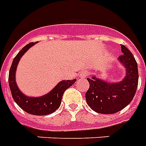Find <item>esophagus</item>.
I'll return each mask as SVG.
<instances>
[{
    "label": "esophagus",
    "mask_w": 146,
    "mask_h": 146,
    "mask_svg": "<svg viewBox=\"0 0 146 146\" xmlns=\"http://www.w3.org/2000/svg\"><path fill=\"white\" fill-rule=\"evenodd\" d=\"M88 74H89V73H88L87 71H82L81 73H80V75H79V77H80V78H86L88 75Z\"/></svg>",
    "instance_id": "34e87169"
}]
</instances>
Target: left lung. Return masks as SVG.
Segmentation results:
<instances>
[{
  "mask_svg": "<svg viewBox=\"0 0 146 146\" xmlns=\"http://www.w3.org/2000/svg\"><path fill=\"white\" fill-rule=\"evenodd\" d=\"M123 55L118 60L125 68L126 75L121 81H104L95 75L87 78L90 88L86 93L88 105L101 114H113L127 107L133 100L138 83L137 62L131 51L121 45Z\"/></svg>",
  "mask_w": 146,
  "mask_h": 146,
  "instance_id": "8db88e82",
  "label": "left lung"
}]
</instances>
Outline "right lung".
<instances>
[{"label": "right lung", "mask_w": 146, "mask_h": 146, "mask_svg": "<svg viewBox=\"0 0 146 146\" xmlns=\"http://www.w3.org/2000/svg\"><path fill=\"white\" fill-rule=\"evenodd\" d=\"M36 42L29 43L22 48L16 55L12 66L10 68L9 75V83L12 98L15 103L26 112L35 115H45L54 112L61 104V99L64 91L76 82V79L63 80L59 82L51 91L41 97H28L19 89L15 82V72L18 64L21 57L29 48L35 45Z\"/></svg>", "instance_id": "obj_1"}]
</instances>
